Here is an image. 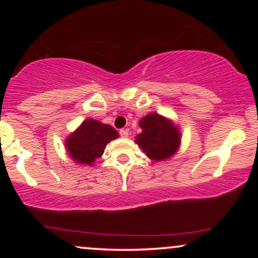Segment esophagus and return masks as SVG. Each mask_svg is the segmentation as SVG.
Returning a JSON list of instances; mask_svg holds the SVG:
<instances>
[{"mask_svg": "<svg viewBox=\"0 0 258 258\" xmlns=\"http://www.w3.org/2000/svg\"><path fill=\"white\" fill-rule=\"evenodd\" d=\"M119 135H121V137H128V130L126 129H121L119 130Z\"/></svg>", "mask_w": 258, "mask_h": 258, "instance_id": "1", "label": "esophagus"}]
</instances>
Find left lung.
I'll return each mask as SVG.
<instances>
[{
  "mask_svg": "<svg viewBox=\"0 0 258 258\" xmlns=\"http://www.w3.org/2000/svg\"><path fill=\"white\" fill-rule=\"evenodd\" d=\"M142 133L135 142L150 160L164 161L178 150L181 143L179 129L170 119L151 112L140 121Z\"/></svg>",
  "mask_w": 258,
  "mask_h": 258,
  "instance_id": "left-lung-1",
  "label": "left lung"
}]
</instances>
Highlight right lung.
<instances>
[{
	"label": "right lung",
	"mask_w": 258,
	"mask_h": 258,
	"mask_svg": "<svg viewBox=\"0 0 258 258\" xmlns=\"http://www.w3.org/2000/svg\"><path fill=\"white\" fill-rule=\"evenodd\" d=\"M117 137L118 133L111 125L89 118L70 134L66 149L76 163L91 165L103 155L105 146Z\"/></svg>",
	"instance_id": "1"
}]
</instances>
